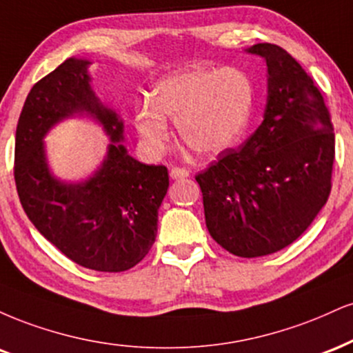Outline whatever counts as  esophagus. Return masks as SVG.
I'll list each match as a JSON object with an SVG mask.
<instances>
[{"instance_id":"obj_1","label":"esophagus","mask_w":353,"mask_h":353,"mask_svg":"<svg viewBox=\"0 0 353 353\" xmlns=\"http://www.w3.org/2000/svg\"><path fill=\"white\" fill-rule=\"evenodd\" d=\"M190 175V172L186 168H181V167H173L170 170V176L173 178V180H181V178H186Z\"/></svg>"}]
</instances>
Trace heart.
I'll return each instance as SVG.
<instances>
[{"label":"heart","instance_id":"b5f03b06","mask_svg":"<svg viewBox=\"0 0 353 353\" xmlns=\"http://www.w3.org/2000/svg\"><path fill=\"white\" fill-rule=\"evenodd\" d=\"M254 89L238 69H193L161 79L152 99L135 107V128L152 155H160L172 137L168 120L190 148L216 155L241 139L250 123Z\"/></svg>","mask_w":353,"mask_h":353}]
</instances>
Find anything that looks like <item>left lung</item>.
Here are the masks:
<instances>
[{
  "mask_svg": "<svg viewBox=\"0 0 353 353\" xmlns=\"http://www.w3.org/2000/svg\"><path fill=\"white\" fill-rule=\"evenodd\" d=\"M248 52L268 65L263 123L194 178L211 238L259 258L296 241L329 200L335 135L321 90L291 54L269 43Z\"/></svg>",
  "mask_w": 353,
  "mask_h": 353,
  "instance_id": "1",
  "label": "left lung"
}]
</instances>
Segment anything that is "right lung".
I'll return each instance as SVG.
<instances>
[{"label":"right lung","instance_id":"obj_1","mask_svg":"<svg viewBox=\"0 0 353 353\" xmlns=\"http://www.w3.org/2000/svg\"><path fill=\"white\" fill-rule=\"evenodd\" d=\"M89 64L69 57L32 85L16 127L14 181L24 213L62 254L94 271L122 272L139 264L155 243L168 170L128 155L122 120L94 94ZM76 113L97 119L111 145L92 177L68 184L48 170L43 137Z\"/></svg>","mask_w":353,"mask_h":353}]
</instances>
